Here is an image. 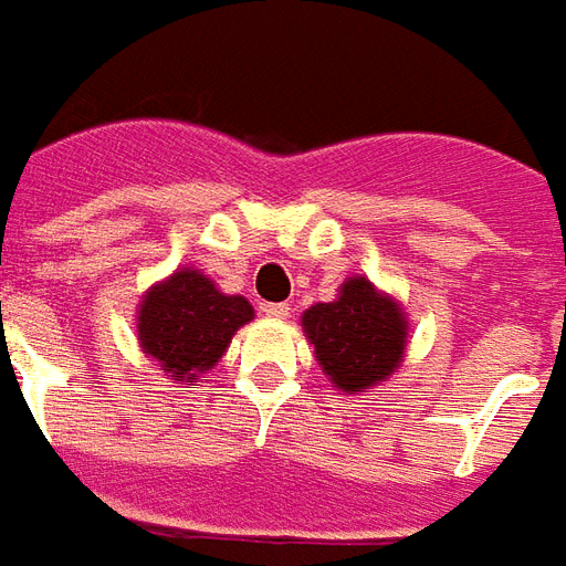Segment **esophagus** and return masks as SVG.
<instances>
[{
  "mask_svg": "<svg viewBox=\"0 0 566 566\" xmlns=\"http://www.w3.org/2000/svg\"><path fill=\"white\" fill-rule=\"evenodd\" d=\"M264 314L266 317H273V321H284V317L291 314V308H287V302H266Z\"/></svg>",
  "mask_w": 566,
  "mask_h": 566,
  "instance_id": "esophagus-1",
  "label": "esophagus"
}]
</instances>
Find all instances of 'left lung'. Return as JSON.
I'll return each instance as SVG.
<instances>
[{
    "instance_id": "1",
    "label": "left lung",
    "mask_w": 566,
    "mask_h": 566,
    "mask_svg": "<svg viewBox=\"0 0 566 566\" xmlns=\"http://www.w3.org/2000/svg\"><path fill=\"white\" fill-rule=\"evenodd\" d=\"M302 332L314 344L321 370L344 395H361L391 379L409 344L403 305L368 275H350L335 300L305 308Z\"/></svg>"
}]
</instances>
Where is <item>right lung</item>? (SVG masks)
<instances>
[{"label": "right lung", "instance_id": "1", "mask_svg": "<svg viewBox=\"0 0 566 566\" xmlns=\"http://www.w3.org/2000/svg\"><path fill=\"white\" fill-rule=\"evenodd\" d=\"M254 321V308L240 293H222L196 266H178L142 293L136 335L148 359L184 386L216 368L234 332Z\"/></svg>", "mask_w": 566, "mask_h": 566}]
</instances>
